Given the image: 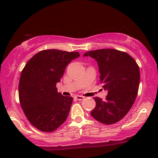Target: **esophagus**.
Instances as JSON below:
<instances>
[{"instance_id":"1","label":"esophagus","mask_w":158,"mask_h":158,"mask_svg":"<svg viewBox=\"0 0 158 158\" xmlns=\"http://www.w3.org/2000/svg\"><path fill=\"white\" fill-rule=\"evenodd\" d=\"M75 99H77V100L81 101V100H82V99H84V97H81V96L77 95V96H76V97H75Z\"/></svg>"}]
</instances>
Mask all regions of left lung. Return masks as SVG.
<instances>
[{"instance_id":"8db88e82","label":"left lung","mask_w":158,"mask_h":158,"mask_svg":"<svg viewBox=\"0 0 158 158\" xmlns=\"http://www.w3.org/2000/svg\"><path fill=\"white\" fill-rule=\"evenodd\" d=\"M84 56L97 61L100 83L108 90L106 100L95 97L96 107L90 114L103 124L117 123L129 111L137 97L139 66L128 53L114 49L92 50L85 52Z\"/></svg>"}]
</instances>
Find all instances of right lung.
Returning <instances> with one entry per match:
<instances>
[{
  "label": "right lung",
  "mask_w": 158,
  "mask_h": 158,
  "mask_svg": "<svg viewBox=\"0 0 158 158\" xmlns=\"http://www.w3.org/2000/svg\"><path fill=\"white\" fill-rule=\"evenodd\" d=\"M79 56L78 52L44 50L34 55L20 77L19 94L21 108L30 123L41 131L51 132L65 122L73 97L58 93L67 65Z\"/></svg>",
  "instance_id": "obj_1"
}]
</instances>
